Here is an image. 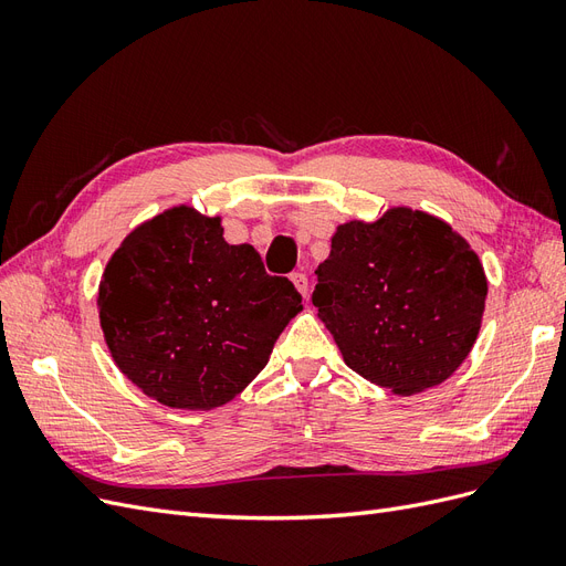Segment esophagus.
Segmentation results:
<instances>
[{
	"label": "esophagus",
	"mask_w": 566,
	"mask_h": 566,
	"mask_svg": "<svg viewBox=\"0 0 566 566\" xmlns=\"http://www.w3.org/2000/svg\"><path fill=\"white\" fill-rule=\"evenodd\" d=\"M290 281H293V285L297 287V293H300L302 297H306V290H310V281H306L304 273H302V271L290 273Z\"/></svg>",
	"instance_id": "esophagus-1"
}]
</instances>
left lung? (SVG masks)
<instances>
[{
    "label": "left lung",
    "mask_w": 566,
    "mask_h": 566,
    "mask_svg": "<svg viewBox=\"0 0 566 566\" xmlns=\"http://www.w3.org/2000/svg\"><path fill=\"white\" fill-rule=\"evenodd\" d=\"M312 295L345 364L410 397L441 385L482 328L486 273L447 221L410 208L352 219L331 238Z\"/></svg>",
    "instance_id": "8db88e82"
}]
</instances>
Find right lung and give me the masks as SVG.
<instances>
[{
  "instance_id": "1",
  "label": "right lung",
  "mask_w": 566,
  "mask_h": 566,
  "mask_svg": "<svg viewBox=\"0 0 566 566\" xmlns=\"http://www.w3.org/2000/svg\"><path fill=\"white\" fill-rule=\"evenodd\" d=\"M96 306L129 382L167 408L212 410L262 373L302 295L252 245H229L219 214L175 205L125 235Z\"/></svg>"
}]
</instances>
